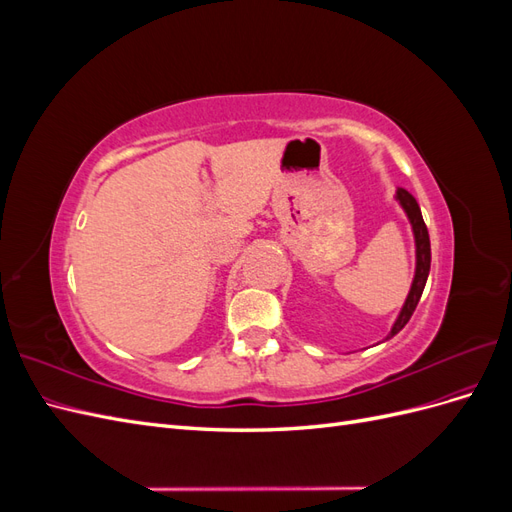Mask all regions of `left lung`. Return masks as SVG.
I'll list each match as a JSON object with an SVG mask.
<instances>
[{
	"label": "left lung",
	"instance_id": "left-lung-1",
	"mask_svg": "<svg viewBox=\"0 0 512 512\" xmlns=\"http://www.w3.org/2000/svg\"><path fill=\"white\" fill-rule=\"evenodd\" d=\"M397 205L404 209L406 218L410 222V228H412V237H414V277H412V284H410V292L408 297L404 301V305H401L399 314L393 322V327L389 331V335H386L382 342H389L391 337H395L401 329L406 327L408 320L412 318L414 309L418 305V301H421V294L425 290V284H427V277H429V267H431V245H429V232H427V226L423 222V213H421V207H418L416 198L404 190V188H397L395 190V196Z\"/></svg>",
	"mask_w": 512,
	"mask_h": 512
}]
</instances>
